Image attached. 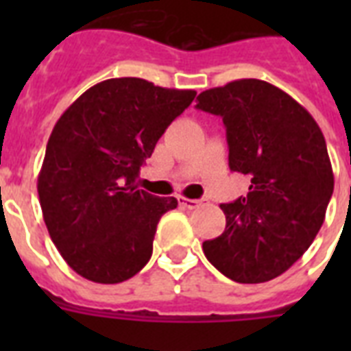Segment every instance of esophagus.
<instances>
[{
    "label": "esophagus",
    "instance_id": "34e87169",
    "mask_svg": "<svg viewBox=\"0 0 351 351\" xmlns=\"http://www.w3.org/2000/svg\"><path fill=\"white\" fill-rule=\"evenodd\" d=\"M178 204H180V206H184V208H187V209H197L198 206L202 204V200H195V198L178 197Z\"/></svg>",
    "mask_w": 351,
    "mask_h": 351
}]
</instances>
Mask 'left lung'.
<instances>
[{
  "instance_id": "left-lung-1",
  "label": "left lung",
  "mask_w": 351,
  "mask_h": 351,
  "mask_svg": "<svg viewBox=\"0 0 351 351\" xmlns=\"http://www.w3.org/2000/svg\"><path fill=\"white\" fill-rule=\"evenodd\" d=\"M197 109L222 117L231 171L251 180L220 208L224 233L206 240L208 261L234 282H266L315 240L333 193L321 127L299 101L262 80H234L198 95Z\"/></svg>"
}]
</instances>
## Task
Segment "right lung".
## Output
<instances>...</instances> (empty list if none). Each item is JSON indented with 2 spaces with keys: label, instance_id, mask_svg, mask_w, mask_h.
Returning <instances> with one entry per match:
<instances>
[{
  "label": "right lung",
  "instance_id": "obj_1",
  "mask_svg": "<svg viewBox=\"0 0 351 351\" xmlns=\"http://www.w3.org/2000/svg\"><path fill=\"white\" fill-rule=\"evenodd\" d=\"M195 96L142 78H111L56 121L38 195L52 242L78 275L118 284L149 262L158 220L178 202L138 189L140 165Z\"/></svg>",
  "mask_w": 351,
  "mask_h": 351
}]
</instances>
